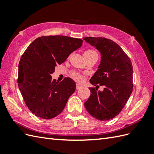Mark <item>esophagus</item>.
Wrapping results in <instances>:
<instances>
[{
    "label": "esophagus",
    "instance_id": "esophagus-1",
    "mask_svg": "<svg viewBox=\"0 0 154 154\" xmlns=\"http://www.w3.org/2000/svg\"><path fill=\"white\" fill-rule=\"evenodd\" d=\"M81 87H82V85H81L79 83H76V89L77 90L81 89Z\"/></svg>",
    "mask_w": 154,
    "mask_h": 154
}]
</instances>
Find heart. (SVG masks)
Returning <instances> with one entry per match:
<instances>
[{
  "label": "heart",
  "mask_w": 154,
  "mask_h": 154,
  "mask_svg": "<svg viewBox=\"0 0 154 154\" xmlns=\"http://www.w3.org/2000/svg\"><path fill=\"white\" fill-rule=\"evenodd\" d=\"M84 54H94V55H98L96 51L91 50H87L85 52ZM72 77H73L74 79L77 81H82L84 78L83 75L80 73H78V72H73V73H72Z\"/></svg>",
  "instance_id": "b5f03b06"
}]
</instances>
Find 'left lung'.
<instances>
[{"mask_svg": "<svg viewBox=\"0 0 154 154\" xmlns=\"http://www.w3.org/2000/svg\"><path fill=\"white\" fill-rule=\"evenodd\" d=\"M83 40L101 55L100 65L90 83L97 87L104 86L103 91L89 88L91 95L85 103V107L95 119L109 120L121 112L132 92V62L112 40L101 37H86Z\"/></svg>", "mask_w": 154, "mask_h": 154, "instance_id": "obj_1", "label": "left lung"}]
</instances>
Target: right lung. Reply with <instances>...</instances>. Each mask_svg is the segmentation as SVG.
Wrapping results in <instances>:
<instances>
[{"instance_id":"obj_1","label":"right lung","mask_w":154,"mask_h":154,"mask_svg":"<svg viewBox=\"0 0 154 154\" xmlns=\"http://www.w3.org/2000/svg\"><path fill=\"white\" fill-rule=\"evenodd\" d=\"M83 44L81 39L65 35L38 38L32 42L18 65V83L26 106L35 116L51 119L63 110L76 85L69 77L59 83L51 74L57 65Z\"/></svg>"}]
</instances>
